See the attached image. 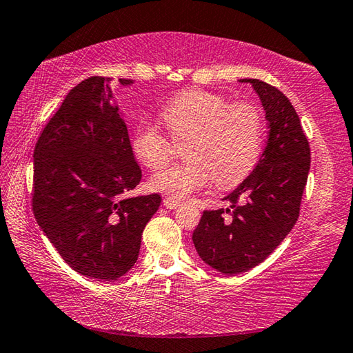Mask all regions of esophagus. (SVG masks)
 Masks as SVG:
<instances>
[{"label":"esophagus","mask_w":353,"mask_h":353,"mask_svg":"<svg viewBox=\"0 0 353 353\" xmlns=\"http://www.w3.org/2000/svg\"><path fill=\"white\" fill-rule=\"evenodd\" d=\"M163 205H165V208H167V209H176V208L181 206V201L172 200L170 197H165L163 199Z\"/></svg>","instance_id":"obj_1"}]
</instances>
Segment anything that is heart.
<instances>
[{
  "instance_id": "obj_1",
  "label": "heart",
  "mask_w": 353,
  "mask_h": 353,
  "mask_svg": "<svg viewBox=\"0 0 353 353\" xmlns=\"http://www.w3.org/2000/svg\"><path fill=\"white\" fill-rule=\"evenodd\" d=\"M161 119L172 138H190L186 163L157 171L152 188L172 200L188 199L212 182L229 188L250 174L262 148L259 110L249 103L228 104L224 97L188 89L161 110ZM137 159L148 168L168 161L171 145L154 125L142 124L132 138Z\"/></svg>"
}]
</instances>
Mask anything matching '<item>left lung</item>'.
<instances>
[{"label": "left lung", "mask_w": 353, "mask_h": 353, "mask_svg": "<svg viewBox=\"0 0 353 353\" xmlns=\"http://www.w3.org/2000/svg\"><path fill=\"white\" fill-rule=\"evenodd\" d=\"M239 81L252 85L259 97L268 125L267 144L256 167L223 199L230 206L205 211L192 234L205 264L229 276L261 264L290 234L311 163L308 139L287 97L258 79Z\"/></svg>", "instance_id": "1"}]
</instances>
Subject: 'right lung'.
<instances>
[{
	"label": "right lung",
	"instance_id": "add662e5",
	"mask_svg": "<svg viewBox=\"0 0 353 353\" xmlns=\"http://www.w3.org/2000/svg\"><path fill=\"white\" fill-rule=\"evenodd\" d=\"M110 81L89 77L72 88L33 154L37 224L74 272L99 281H117L137 264L142 232L162 200L125 197L142 172Z\"/></svg>",
	"mask_w": 353,
	"mask_h": 353
}]
</instances>
